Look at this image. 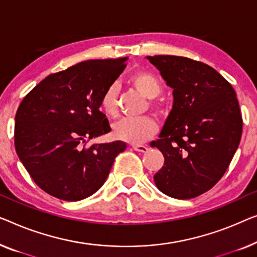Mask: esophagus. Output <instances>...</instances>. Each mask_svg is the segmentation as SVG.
<instances>
[{"mask_svg":"<svg viewBox=\"0 0 257 257\" xmlns=\"http://www.w3.org/2000/svg\"><path fill=\"white\" fill-rule=\"evenodd\" d=\"M132 148L137 152H141V153H146L148 151L147 146H144V145H132Z\"/></svg>","mask_w":257,"mask_h":257,"instance_id":"obj_1","label":"esophagus"}]
</instances>
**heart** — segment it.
<instances>
[{
    "label": "heart",
    "instance_id": "obj_1",
    "mask_svg": "<svg viewBox=\"0 0 257 257\" xmlns=\"http://www.w3.org/2000/svg\"><path fill=\"white\" fill-rule=\"evenodd\" d=\"M130 84L140 92L144 97L154 99L161 94L162 83L158 76L150 70H138L133 73L128 79ZM152 107H156L154 103H151ZM99 109L107 117H116L118 113V87L117 84H110L104 90ZM156 122L151 118L145 117L139 119H121L113 125V136L121 141L139 145L156 132Z\"/></svg>",
    "mask_w": 257,
    "mask_h": 257
}]
</instances>
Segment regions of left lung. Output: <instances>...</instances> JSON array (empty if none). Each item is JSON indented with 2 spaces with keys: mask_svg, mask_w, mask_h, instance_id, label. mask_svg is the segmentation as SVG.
<instances>
[{
  "mask_svg": "<svg viewBox=\"0 0 257 257\" xmlns=\"http://www.w3.org/2000/svg\"><path fill=\"white\" fill-rule=\"evenodd\" d=\"M147 59L174 96L160 138L152 143L165 156L154 182L167 196L190 199L227 170L242 135L239 102L230 83L209 65L176 55Z\"/></svg>",
  "mask_w": 257,
  "mask_h": 257,
  "instance_id": "1",
  "label": "left lung"
}]
</instances>
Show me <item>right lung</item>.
Returning a JSON list of instances; mask_svg holds the SVG:
<instances>
[{"mask_svg":"<svg viewBox=\"0 0 257 257\" xmlns=\"http://www.w3.org/2000/svg\"><path fill=\"white\" fill-rule=\"evenodd\" d=\"M127 58L88 60L45 77L23 98L15 117V147L40 189L76 202L106 181L122 141L85 146L110 132L99 101Z\"/></svg>","mask_w":257,"mask_h":257,"instance_id":"add662e5","label":"right lung"}]
</instances>
